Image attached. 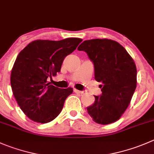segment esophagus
<instances>
[{"label":"esophagus","instance_id":"1","mask_svg":"<svg viewBox=\"0 0 154 154\" xmlns=\"http://www.w3.org/2000/svg\"><path fill=\"white\" fill-rule=\"evenodd\" d=\"M74 92H75V93H77V94H82V93H83V91L77 90V89H74Z\"/></svg>","mask_w":154,"mask_h":154}]
</instances>
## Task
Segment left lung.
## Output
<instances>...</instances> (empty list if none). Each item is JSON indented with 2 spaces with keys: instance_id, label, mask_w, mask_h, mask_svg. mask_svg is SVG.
<instances>
[{
  "instance_id": "left-lung-1",
  "label": "left lung",
  "mask_w": 154,
  "mask_h": 154,
  "mask_svg": "<svg viewBox=\"0 0 154 154\" xmlns=\"http://www.w3.org/2000/svg\"><path fill=\"white\" fill-rule=\"evenodd\" d=\"M79 51L86 52L94 65L96 81L101 83V95L87 107L93 121L102 125L114 123L129 106L137 83L135 64L126 49L108 39L84 41Z\"/></svg>"
}]
</instances>
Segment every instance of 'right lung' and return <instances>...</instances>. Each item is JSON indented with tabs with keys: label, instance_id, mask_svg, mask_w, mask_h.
I'll list each match as a JSON object with an SVG mask.
<instances>
[{
	"label": "right lung",
	"instance_id": "add662e5",
	"mask_svg": "<svg viewBox=\"0 0 154 154\" xmlns=\"http://www.w3.org/2000/svg\"><path fill=\"white\" fill-rule=\"evenodd\" d=\"M80 38L37 40L19 53L12 68L10 83L18 104L28 118L41 123L54 120L72 88L60 89L48 80L61 70L64 59L74 51Z\"/></svg>",
	"mask_w": 154,
	"mask_h": 154
}]
</instances>
